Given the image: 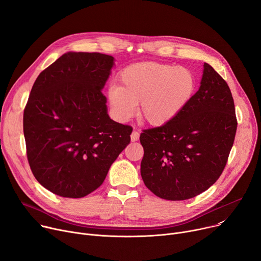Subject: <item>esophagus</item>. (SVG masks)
<instances>
[{"mask_svg":"<svg viewBox=\"0 0 261 261\" xmlns=\"http://www.w3.org/2000/svg\"><path fill=\"white\" fill-rule=\"evenodd\" d=\"M138 138H140V132L136 130H133V132L131 134V141L136 142V141H138Z\"/></svg>","mask_w":261,"mask_h":261,"instance_id":"obj_1","label":"esophagus"}]
</instances>
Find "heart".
Segmentation results:
<instances>
[{"label":"heart","instance_id":"b5f03b06","mask_svg":"<svg viewBox=\"0 0 261 261\" xmlns=\"http://www.w3.org/2000/svg\"><path fill=\"white\" fill-rule=\"evenodd\" d=\"M194 90L195 79L189 69L146 62L125 68L119 75V86L109 88L108 98L118 120H128L140 103V118L158 127L174 118L187 106Z\"/></svg>","mask_w":261,"mask_h":261}]
</instances>
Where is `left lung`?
Segmentation results:
<instances>
[{"label":"left lung","instance_id":"obj_1","mask_svg":"<svg viewBox=\"0 0 261 261\" xmlns=\"http://www.w3.org/2000/svg\"><path fill=\"white\" fill-rule=\"evenodd\" d=\"M236 129L229 86L204 63L199 89L187 106L169 123L141 134V174L146 187L168 200L204 192L227 165Z\"/></svg>","mask_w":261,"mask_h":261}]
</instances>
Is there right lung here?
<instances>
[{"label":"right lung","mask_w":261,"mask_h":261,"mask_svg":"<svg viewBox=\"0 0 261 261\" xmlns=\"http://www.w3.org/2000/svg\"><path fill=\"white\" fill-rule=\"evenodd\" d=\"M113 60L67 52L32 86L23 117L28 163L37 180L62 197L93 192L130 143L132 127L109 117L101 93Z\"/></svg>","instance_id":"obj_1"}]
</instances>
